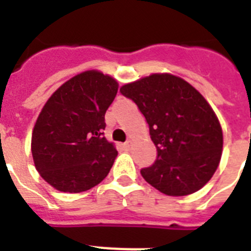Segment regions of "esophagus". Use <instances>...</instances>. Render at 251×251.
<instances>
[{
	"mask_svg": "<svg viewBox=\"0 0 251 251\" xmlns=\"http://www.w3.org/2000/svg\"><path fill=\"white\" fill-rule=\"evenodd\" d=\"M131 146H133V142H131V141H126L125 143H124V147H125L126 150L131 149Z\"/></svg>",
	"mask_w": 251,
	"mask_h": 251,
	"instance_id": "obj_1",
	"label": "esophagus"
}]
</instances>
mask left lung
I'll return each instance as SVG.
<instances>
[{"label":"left lung","mask_w":251,"mask_h":251,"mask_svg":"<svg viewBox=\"0 0 251 251\" xmlns=\"http://www.w3.org/2000/svg\"><path fill=\"white\" fill-rule=\"evenodd\" d=\"M149 124L156 160L141 175L172 197L193 194L211 179L223 150V131L206 99L172 74H152L120 90Z\"/></svg>","instance_id":"8db88e82"}]
</instances>
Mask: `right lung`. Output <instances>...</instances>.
Instances as JSON below:
<instances>
[{
  "instance_id": "obj_1",
  "label": "right lung",
  "mask_w": 251,
  "mask_h": 251,
  "mask_svg": "<svg viewBox=\"0 0 251 251\" xmlns=\"http://www.w3.org/2000/svg\"><path fill=\"white\" fill-rule=\"evenodd\" d=\"M117 90L113 78L90 70L68 80L45 102L31 151L37 172L50 186L82 193L108 176L117 151L102 131Z\"/></svg>"
}]
</instances>
